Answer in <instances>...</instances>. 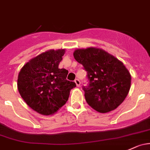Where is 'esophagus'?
<instances>
[{"label": "esophagus", "instance_id": "34e87169", "mask_svg": "<svg viewBox=\"0 0 150 150\" xmlns=\"http://www.w3.org/2000/svg\"><path fill=\"white\" fill-rule=\"evenodd\" d=\"M75 83H76V86H78V87L80 86V81L79 79H75Z\"/></svg>", "mask_w": 150, "mask_h": 150}]
</instances>
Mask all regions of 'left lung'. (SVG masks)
Returning a JSON list of instances; mask_svg holds the SVG:
<instances>
[{"label": "left lung", "mask_w": 150, "mask_h": 150, "mask_svg": "<svg viewBox=\"0 0 150 150\" xmlns=\"http://www.w3.org/2000/svg\"><path fill=\"white\" fill-rule=\"evenodd\" d=\"M73 55L87 72L88 85L83 89L88 105L100 113L116 109L130 89L131 75L124 64L94 47L76 50Z\"/></svg>", "instance_id": "8db88e82"}]
</instances>
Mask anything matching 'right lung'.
<instances>
[{
	"mask_svg": "<svg viewBox=\"0 0 150 150\" xmlns=\"http://www.w3.org/2000/svg\"><path fill=\"white\" fill-rule=\"evenodd\" d=\"M64 50H49L33 58L21 68L18 90L26 104L37 112L51 115L68 100L75 82L67 78L68 70L59 69Z\"/></svg>",
	"mask_w": 150,
	"mask_h": 150,
	"instance_id": "1",
	"label": "right lung"
}]
</instances>
